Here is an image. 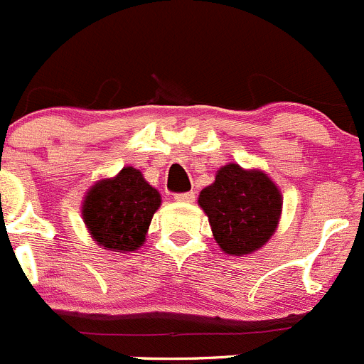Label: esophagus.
<instances>
[{"label":"esophagus","mask_w":364,"mask_h":364,"mask_svg":"<svg viewBox=\"0 0 364 364\" xmlns=\"http://www.w3.org/2000/svg\"><path fill=\"white\" fill-rule=\"evenodd\" d=\"M176 202H182V203H189L195 200V193L189 191V193H180V195H175Z\"/></svg>","instance_id":"1"}]
</instances>
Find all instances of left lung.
<instances>
[{
  "label": "left lung",
  "instance_id": "obj_1",
  "mask_svg": "<svg viewBox=\"0 0 364 364\" xmlns=\"http://www.w3.org/2000/svg\"><path fill=\"white\" fill-rule=\"evenodd\" d=\"M198 205L209 218L221 252L241 257L272 240L282 214V195L264 171L228 162L218 169L213 184L200 191Z\"/></svg>",
  "mask_w": 364,
  "mask_h": 364
}]
</instances>
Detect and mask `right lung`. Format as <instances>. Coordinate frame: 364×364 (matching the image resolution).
Masks as SVG:
<instances>
[{"instance_id":"add662e5","label":"right lung","mask_w":364,"mask_h":364,"mask_svg":"<svg viewBox=\"0 0 364 364\" xmlns=\"http://www.w3.org/2000/svg\"><path fill=\"white\" fill-rule=\"evenodd\" d=\"M161 193L134 166L110 178L96 180L82 202L89 236L105 250L132 254L146 241L151 218L161 207Z\"/></svg>"}]
</instances>
